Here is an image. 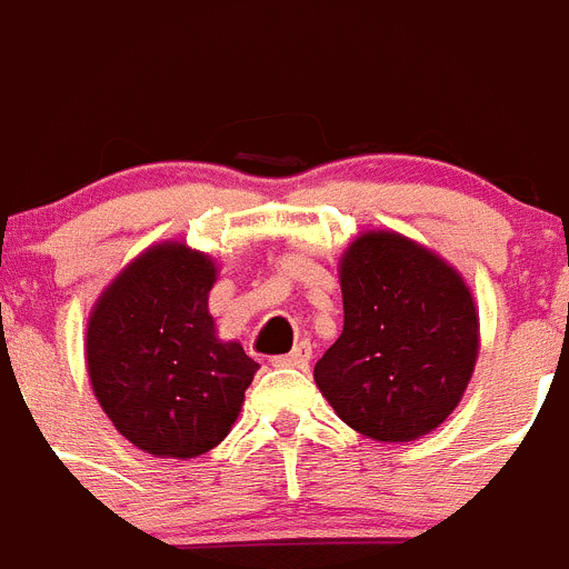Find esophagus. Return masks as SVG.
<instances>
[{"mask_svg": "<svg viewBox=\"0 0 569 569\" xmlns=\"http://www.w3.org/2000/svg\"><path fill=\"white\" fill-rule=\"evenodd\" d=\"M310 356H313V350H310L308 341H299V345H296L293 350H290V353L273 356V359H270V361H273L276 367H308Z\"/></svg>", "mask_w": 569, "mask_h": 569, "instance_id": "esophagus-1", "label": "esophagus"}]
</instances>
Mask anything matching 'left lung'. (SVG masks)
Returning a JSON list of instances; mask_svg holds the SVG:
<instances>
[{"label": "left lung", "instance_id": "8db88e82", "mask_svg": "<svg viewBox=\"0 0 569 569\" xmlns=\"http://www.w3.org/2000/svg\"><path fill=\"white\" fill-rule=\"evenodd\" d=\"M345 328L313 379L345 425L416 441L453 413L479 359V310L461 273L393 230H367L339 261Z\"/></svg>", "mask_w": 569, "mask_h": 569}]
</instances>
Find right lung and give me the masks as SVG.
<instances>
[{"mask_svg":"<svg viewBox=\"0 0 569 569\" xmlns=\"http://www.w3.org/2000/svg\"><path fill=\"white\" fill-rule=\"evenodd\" d=\"M216 261L182 241L136 256L88 319V376L130 445L193 459L230 433L259 370L239 341L216 336L208 296Z\"/></svg>","mask_w":569,"mask_h":569,"instance_id":"right-lung-1","label":"right lung"}]
</instances>
